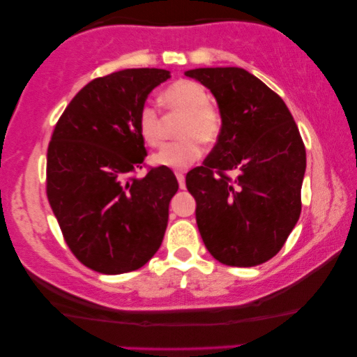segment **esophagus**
<instances>
[{"label": "esophagus", "instance_id": "34e87169", "mask_svg": "<svg viewBox=\"0 0 357 357\" xmlns=\"http://www.w3.org/2000/svg\"><path fill=\"white\" fill-rule=\"evenodd\" d=\"M175 177H177L178 187L183 190L185 188V174L182 172V170H177V172H175Z\"/></svg>", "mask_w": 357, "mask_h": 357}]
</instances>
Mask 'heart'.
<instances>
[{
	"label": "heart",
	"instance_id": "obj_1",
	"mask_svg": "<svg viewBox=\"0 0 357 357\" xmlns=\"http://www.w3.org/2000/svg\"><path fill=\"white\" fill-rule=\"evenodd\" d=\"M160 102L169 112L183 114L178 136L182 139L167 143L153 155V162L169 169H185L203 154V144H214L222 131V116L209 104L206 89L190 79L175 81L165 87ZM136 128L144 144L155 148L162 141V116L153 105H143L136 116Z\"/></svg>",
	"mask_w": 357,
	"mask_h": 357
}]
</instances>
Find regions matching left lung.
Listing matches in <instances>:
<instances>
[{
	"label": "left lung",
	"mask_w": 357,
	"mask_h": 357,
	"mask_svg": "<svg viewBox=\"0 0 357 357\" xmlns=\"http://www.w3.org/2000/svg\"><path fill=\"white\" fill-rule=\"evenodd\" d=\"M185 76L213 92L222 116L211 154L185 177L198 231L224 265H261L281 250L301 216L299 128L284 100L242 68H197Z\"/></svg>",
	"instance_id": "8db88e82"
}]
</instances>
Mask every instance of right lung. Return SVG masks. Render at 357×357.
Masks as SVG:
<instances>
[{"label":"right lung","instance_id":"obj_1","mask_svg":"<svg viewBox=\"0 0 357 357\" xmlns=\"http://www.w3.org/2000/svg\"><path fill=\"white\" fill-rule=\"evenodd\" d=\"M158 68L96 77L63 112L47 151V197L77 260L104 275L146 265L162 243L178 182L169 167L135 175L148 155L136 116L167 81Z\"/></svg>","mask_w":357,"mask_h":357}]
</instances>
